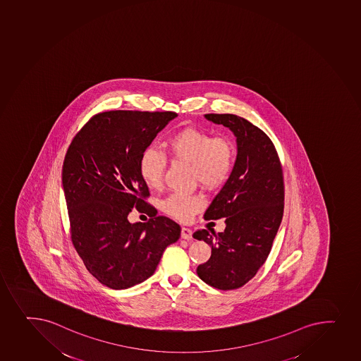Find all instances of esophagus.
<instances>
[{
  "mask_svg": "<svg viewBox=\"0 0 361 361\" xmlns=\"http://www.w3.org/2000/svg\"><path fill=\"white\" fill-rule=\"evenodd\" d=\"M180 236H182V239L191 240L192 239V231H191V229H189V228L183 227L182 233H180Z\"/></svg>",
  "mask_w": 361,
  "mask_h": 361,
  "instance_id": "1",
  "label": "esophagus"
}]
</instances>
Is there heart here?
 I'll list each match as a JSON object with an SVG mask.
<instances>
[{
	"label": "heart",
	"mask_w": 361,
	"mask_h": 361,
	"mask_svg": "<svg viewBox=\"0 0 361 361\" xmlns=\"http://www.w3.org/2000/svg\"><path fill=\"white\" fill-rule=\"evenodd\" d=\"M167 148L176 161L191 166L192 178L205 189H216L232 173L235 151L224 137L214 139L210 134L196 128H184L167 140ZM139 170L144 182L157 189L163 184L166 158L156 148L148 147L141 153ZM198 196L172 195L164 202V210L179 221H188L203 208Z\"/></svg>",
	"instance_id": "obj_1"
}]
</instances>
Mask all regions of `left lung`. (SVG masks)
<instances>
[{
	"mask_svg": "<svg viewBox=\"0 0 361 361\" xmlns=\"http://www.w3.org/2000/svg\"><path fill=\"white\" fill-rule=\"evenodd\" d=\"M236 137L233 171L205 210V220L226 219L224 232L197 231L195 239L212 247L198 277L219 290L239 288L255 277L269 257L284 212L281 161L271 139L238 115L205 114Z\"/></svg>",
	"mask_w": 361,
	"mask_h": 361,
	"instance_id": "1",
	"label": "left lung"
}]
</instances>
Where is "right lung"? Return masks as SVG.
I'll use <instances>...</instances> for the list:
<instances>
[{"mask_svg":"<svg viewBox=\"0 0 361 361\" xmlns=\"http://www.w3.org/2000/svg\"><path fill=\"white\" fill-rule=\"evenodd\" d=\"M178 115L111 110L97 114L73 137L63 165V189L77 253L94 277L125 290L151 277L167 246L180 238L165 216L130 224L133 207L147 212L141 153Z\"/></svg>","mask_w":361,"mask_h":361,"instance_id":"add662e5","label":"right lung"}]
</instances>
